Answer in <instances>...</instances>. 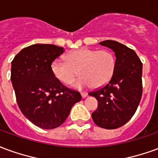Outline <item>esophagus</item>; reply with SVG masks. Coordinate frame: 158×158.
<instances>
[{
	"label": "esophagus",
	"instance_id": "obj_1",
	"mask_svg": "<svg viewBox=\"0 0 158 158\" xmlns=\"http://www.w3.org/2000/svg\"><path fill=\"white\" fill-rule=\"evenodd\" d=\"M87 96H88V94H87V93H85V92L81 93V96H82V98H85Z\"/></svg>",
	"mask_w": 158,
	"mask_h": 158
}]
</instances>
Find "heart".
I'll use <instances>...</instances> for the list:
<instances>
[{
    "label": "heart",
    "instance_id": "b5f03b06",
    "mask_svg": "<svg viewBox=\"0 0 158 158\" xmlns=\"http://www.w3.org/2000/svg\"><path fill=\"white\" fill-rule=\"evenodd\" d=\"M67 62L53 61L51 65L52 74L60 82L70 85L76 76L81 75L73 87L82 89L93 85L100 88L112 79L115 69V57L109 51H96L89 48H80L72 51L66 56Z\"/></svg>",
    "mask_w": 158,
    "mask_h": 158
}]
</instances>
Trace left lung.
Returning <instances> with one entry per match:
<instances>
[{"label": "left lung", "instance_id": "left-lung-1", "mask_svg": "<svg viewBox=\"0 0 158 158\" xmlns=\"http://www.w3.org/2000/svg\"><path fill=\"white\" fill-rule=\"evenodd\" d=\"M101 45L115 54L116 64L109 83L89 93L98 106L91 114L96 125L106 129L121 127L135 113L142 96V63L135 51L115 40H105Z\"/></svg>", "mask_w": 158, "mask_h": 158}]
</instances>
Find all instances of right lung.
<instances>
[{"mask_svg": "<svg viewBox=\"0 0 158 158\" xmlns=\"http://www.w3.org/2000/svg\"><path fill=\"white\" fill-rule=\"evenodd\" d=\"M63 52L61 46L35 44L20 51L12 62L11 80L19 108L41 129L62 125L81 100L79 92L65 87L52 74V62Z\"/></svg>", "mask_w": 158, "mask_h": 158, "instance_id": "1", "label": "right lung"}]
</instances>
